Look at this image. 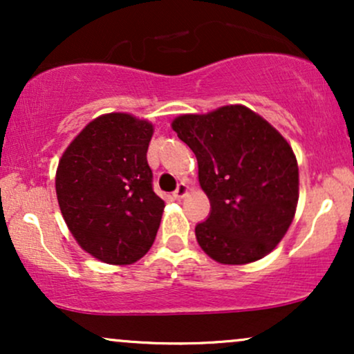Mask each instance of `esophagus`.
I'll return each mask as SVG.
<instances>
[{"mask_svg": "<svg viewBox=\"0 0 354 354\" xmlns=\"http://www.w3.org/2000/svg\"><path fill=\"white\" fill-rule=\"evenodd\" d=\"M188 185H186V183H180V185H178V188L173 191V198L174 200H181V198H185L186 194H188Z\"/></svg>", "mask_w": 354, "mask_h": 354, "instance_id": "1", "label": "esophagus"}]
</instances>
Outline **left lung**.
I'll return each instance as SVG.
<instances>
[{
    "label": "left lung",
    "instance_id": "1",
    "mask_svg": "<svg viewBox=\"0 0 354 354\" xmlns=\"http://www.w3.org/2000/svg\"><path fill=\"white\" fill-rule=\"evenodd\" d=\"M193 149L209 214L194 233L206 254L223 265H246L281 241L298 203V163L291 146L246 106L173 121Z\"/></svg>",
    "mask_w": 354,
    "mask_h": 354
}]
</instances>
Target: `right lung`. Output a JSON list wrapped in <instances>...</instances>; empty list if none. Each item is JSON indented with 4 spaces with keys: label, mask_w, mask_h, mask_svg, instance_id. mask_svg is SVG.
Segmentation results:
<instances>
[{
    "label": "right lung",
    "mask_w": 354,
    "mask_h": 354,
    "mask_svg": "<svg viewBox=\"0 0 354 354\" xmlns=\"http://www.w3.org/2000/svg\"><path fill=\"white\" fill-rule=\"evenodd\" d=\"M153 124L126 113L93 120L61 156L56 194L64 221L84 251L129 265L156 238L165 201L153 191L146 153Z\"/></svg>",
    "instance_id": "1"
}]
</instances>
